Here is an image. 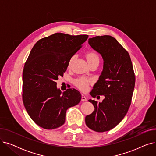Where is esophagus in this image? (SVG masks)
<instances>
[{
	"label": "esophagus",
	"mask_w": 156,
	"mask_h": 156,
	"mask_svg": "<svg viewBox=\"0 0 156 156\" xmlns=\"http://www.w3.org/2000/svg\"><path fill=\"white\" fill-rule=\"evenodd\" d=\"M81 101H83V102L87 101V98H86L85 95H83V94L81 95Z\"/></svg>",
	"instance_id": "obj_1"
}]
</instances>
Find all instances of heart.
<instances>
[{
  "mask_svg": "<svg viewBox=\"0 0 156 156\" xmlns=\"http://www.w3.org/2000/svg\"><path fill=\"white\" fill-rule=\"evenodd\" d=\"M86 56H87L88 62H90L94 59H99V57H98V55L95 52H93L87 53ZM73 59V57L70 58L69 61V64H68L69 66H70ZM91 83H92V80L86 77H80L75 80V85L82 91L86 90L88 88V85Z\"/></svg>",
  "mask_w": 156,
  "mask_h": 156,
  "instance_id": "obj_1",
  "label": "heart"
}]
</instances>
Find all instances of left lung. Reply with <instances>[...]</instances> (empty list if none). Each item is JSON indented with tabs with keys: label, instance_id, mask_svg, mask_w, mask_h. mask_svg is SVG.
<instances>
[{
	"label": "left lung",
	"instance_id": "1",
	"mask_svg": "<svg viewBox=\"0 0 156 156\" xmlns=\"http://www.w3.org/2000/svg\"><path fill=\"white\" fill-rule=\"evenodd\" d=\"M94 50L101 54L103 70L90 95H104L102 102L88 101L94 105L93 112L85 117V123L97 132H107L124 118L130 106L135 76L129 55L116 38L97 36L88 39Z\"/></svg>",
	"mask_w": 156,
	"mask_h": 156
}]
</instances>
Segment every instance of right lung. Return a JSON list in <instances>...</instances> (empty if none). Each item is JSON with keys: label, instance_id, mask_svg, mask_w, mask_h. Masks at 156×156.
Listing matches in <instances>:
<instances>
[{"label": "right lung", "instance_id": "1", "mask_svg": "<svg viewBox=\"0 0 156 156\" xmlns=\"http://www.w3.org/2000/svg\"><path fill=\"white\" fill-rule=\"evenodd\" d=\"M88 37L56 33L39 40L32 48L23 72V101L39 126L47 129L60 127L67 109L80 102L78 90L69 88L61 94L56 81L63 76L70 58Z\"/></svg>", "mask_w": 156, "mask_h": 156}]
</instances>
